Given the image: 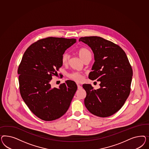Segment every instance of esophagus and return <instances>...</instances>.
<instances>
[{
	"instance_id": "obj_1",
	"label": "esophagus",
	"mask_w": 149,
	"mask_h": 149,
	"mask_svg": "<svg viewBox=\"0 0 149 149\" xmlns=\"http://www.w3.org/2000/svg\"><path fill=\"white\" fill-rule=\"evenodd\" d=\"M77 88L79 90H81V88H82V86L80 85H79V84H77Z\"/></svg>"
}]
</instances>
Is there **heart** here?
Segmentation results:
<instances>
[{
  "label": "heart",
  "instance_id": "b5f03b06",
  "mask_svg": "<svg viewBox=\"0 0 149 149\" xmlns=\"http://www.w3.org/2000/svg\"><path fill=\"white\" fill-rule=\"evenodd\" d=\"M77 54L80 58L85 61L88 58H91V52L86 47H81L77 51ZM70 56L67 53H64L62 56V62L63 64H67L69 62ZM68 77L77 82H80L82 80V76L80 73L78 72H72L68 74Z\"/></svg>",
  "mask_w": 149,
  "mask_h": 149
}]
</instances>
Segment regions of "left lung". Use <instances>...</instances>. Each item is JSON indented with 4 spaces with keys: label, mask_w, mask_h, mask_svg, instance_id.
Wrapping results in <instances>:
<instances>
[{
    "label": "left lung",
    "mask_w": 149,
    "mask_h": 149,
    "mask_svg": "<svg viewBox=\"0 0 149 149\" xmlns=\"http://www.w3.org/2000/svg\"><path fill=\"white\" fill-rule=\"evenodd\" d=\"M79 41L88 45L95 63L88 77L100 81L99 89L84 84L86 92L84 103L92 114L109 117L125 104L131 91L133 70L125 51L118 45L99 36L81 37Z\"/></svg>",
    "instance_id": "left-lung-1"
}]
</instances>
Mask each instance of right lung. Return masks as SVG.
<instances>
[{
	"label": "right lung",
	"instance_id": "obj_1",
	"mask_svg": "<svg viewBox=\"0 0 149 149\" xmlns=\"http://www.w3.org/2000/svg\"><path fill=\"white\" fill-rule=\"evenodd\" d=\"M76 41L48 37L32 44L23 54L17 71L20 94L32 113L44 121L62 116L77 91V84L72 80L61 84L58 88L50 84L62 66V54Z\"/></svg>",
	"mask_w": 149,
	"mask_h": 149
}]
</instances>
